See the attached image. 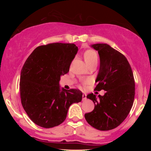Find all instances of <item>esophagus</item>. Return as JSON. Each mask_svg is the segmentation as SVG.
Instances as JSON below:
<instances>
[{
	"label": "esophagus",
	"instance_id": "esophagus-1",
	"mask_svg": "<svg viewBox=\"0 0 151 151\" xmlns=\"http://www.w3.org/2000/svg\"><path fill=\"white\" fill-rule=\"evenodd\" d=\"M86 100V94L85 93L83 94V101H85Z\"/></svg>",
	"mask_w": 151,
	"mask_h": 151
}]
</instances>
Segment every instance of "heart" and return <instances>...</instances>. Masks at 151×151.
<instances>
[{"mask_svg":"<svg viewBox=\"0 0 151 151\" xmlns=\"http://www.w3.org/2000/svg\"><path fill=\"white\" fill-rule=\"evenodd\" d=\"M84 58H85L86 63H88L93 60H97L98 56H97L95 51L93 50H88L84 54Z\"/></svg>","mask_w":151,"mask_h":151,"instance_id":"heart-1","label":"heart"}]
</instances>
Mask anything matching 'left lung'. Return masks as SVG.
Segmentation results:
<instances>
[{"label":"left lung","instance_id":"8db88e82","mask_svg":"<svg viewBox=\"0 0 151 151\" xmlns=\"http://www.w3.org/2000/svg\"><path fill=\"white\" fill-rule=\"evenodd\" d=\"M91 47L98 51L100 67L95 91H106L103 96L88 94L86 98L94 104L92 112L86 113L88 123L100 131H109L119 126L133 104L135 84L131 65L124 56L107 44Z\"/></svg>","mask_w":151,"mask_h":151}]
</instances>
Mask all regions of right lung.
I'll list each match as a JSON object with an SVG mask.
<instances>
[{"instance_id": "right-lung-1", "label": "right lung", "mask_w": 151, "mask_h": 151, "mask_svg": "<svg viewBox=\"0 0 151 151\" xmlns=\"http://www.w3.org/2000/svg\"><path fill=\"white\" fill-rule=\"evenodd\" d=\"M77 51L75 44L52 43L36 48L25 61L20 73V99L36 124L46 129L58 126L66 119L71 104L82 101L81 91L65 90L59 84Z\"/></svg>"}]
</instances>
